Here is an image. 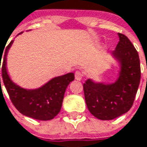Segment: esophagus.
Returning <instances> with one entry per match:
<instances>
[{"label":"esophagus","instance_id":"34e87169","mask_svg":"<svg viewBox=\"0 0 147 147\" xmlns=\"http://www.w3.org/2000/svg\"><path fill=\"white\" fill-rule=\"evenodd\" d=\"M82 77H83V75H82V73L80 71H76L75 72V78H76V80L80 81Z\"/></svg>","mask_w":147,"mask_h":147}]
</instances>
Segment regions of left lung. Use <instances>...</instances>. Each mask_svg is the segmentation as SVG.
Here are the masks:
<instances>
[{"label": "left lung", "mask_w": 147, "mask_h": 147, "mask_svg": "<svg viewBox=\"0 0 147 147\" xmlns=\"http://www.w3.org/2000/svg\"><path fill=\"white\" fill-rule=\"evenodd\" d=\"M119 42L112 52L121 63V72L113 84L105 85L87 80L83 83L88 111L100 120H112L130 110L140 81L138 52L129 39L119 33Z\"/></svg>", "instance_id": "left-lung-1"}]
</instances>
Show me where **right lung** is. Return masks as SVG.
I'll use <instances>...</instances> for the list:
<instances>
[{
	"mask_svg": "<svg viewBox=\"0 0 147 147\" xmlns=\"http://www.w3.org/2000/svg\"><path fill=\"white\" fill-rule=\"evenodd\" d=\"M13 41L7 45L4 53L1 69L3 83L8 93L9 98L16 109L29 117L47 121L56 117L62 106L65 89L74 80V74L68 73L55 77L42 88L35 90H26L14 84L9 78L6 69V56ZM2 53H0V62ZM1 85V78H0Z\"/></svg>",
	"mask_w": 147,
	"mask_h": 147,
	"instance_id": "add662e5",
	"label": "right lung"
}]
</instances>
